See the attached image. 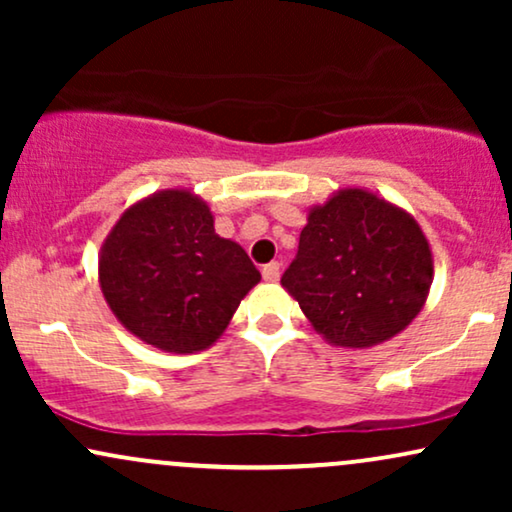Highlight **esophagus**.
Instances as JSON below:
<instances>
[{
  "label": "esophagus",
  "instance_id": "esophagus-1",
  "mask_svg": "<svg viewBox=\"0 0 512 512\" xmlns=\"http://www.w3.org/2000/svg\"><path fill=\"white\" fill-rule=\"evenodd\" d=\"M262 276H264V281H279V276H281V264H279V262L264 264V267H262Z\"/></svg>",
  "mask_w": 512,
  "mask_h": 512
}]
</instances>
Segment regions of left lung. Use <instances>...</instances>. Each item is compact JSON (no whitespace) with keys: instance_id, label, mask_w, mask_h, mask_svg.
I'll use <instances>...</instances> for the list:
<instances>
[{"instance_id":"obj_1","label":"left lung","mask_w":512,"mask_h":512,"mask_svg":"<svg viewBox=\"0 0 512 512\" xmlns=\"http://www.w3.org/2000/svg\"><path fill=\"white\" fill-rule=\"evenodd\" d=\"M433 252L407 209L344 187L308 209L281 286L325 342L370 349L407 330L426 305Z\"/></svg>"}]
</instances>
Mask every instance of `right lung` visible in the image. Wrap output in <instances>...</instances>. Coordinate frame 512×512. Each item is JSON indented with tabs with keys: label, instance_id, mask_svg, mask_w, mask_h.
<instances>
[{
	"label": "right lung",
	"instance_id": "obj_1",
	"mask_svg": "<svg viewBox=\"0 0 512 512\" xmlns=\"http://www.w3.org/2000/svg\"><path fill=\"white\" fill-rule=\"evenodd\" d=\"M260 272L187 187L129 204L98 252V281L120 325L168 354H197L226 332Z\"/></svg>",
	"mask_w": 512,
	"mask_h": 512
}]
</instances>
